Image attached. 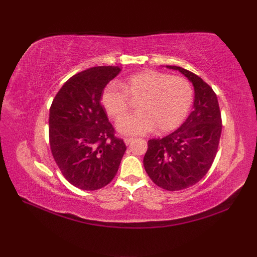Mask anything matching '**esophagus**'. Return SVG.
<instances>
[{
    "label": "esophagus",
    "instance_id": "esophagus-1",
    "mask_svg": "<svg viewBox=\"0 0 257 257\" xmlns=\"http://www.w3.org/2000/svg\"><path fill=\"white\" fill-rule=\"evenodd\" d=\"M133 140H134V138H124V139H123L125 146H128V145L132 144V141H133Z\"/></svg>",
    "mask_w": 257,
    "mask_h": 257
}]
</instances>
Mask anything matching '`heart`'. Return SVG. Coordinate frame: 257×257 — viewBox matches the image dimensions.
Listing matches in <instances>:
<instances>
[{
	"label": "heart",
	"mask_w": 257,
	"mask_h": 257,
	"mask_svg": "<svg viewBox=\"0 0 257 257\" xmlns=\"http://www.w3.org/2000/svg\"><path fill=\"white\" fill-rule=\"evenodd\" d=\"M140 98L136 114L119 118L118 133L124 136L171 132L182 123L190 110L193 90L182 77L145 70L132 75L123 83H109L102 90L101 103L109 117L118 118L127 108V97Z\"/></svg>",
	"instance_id": "obj_1"
}]
</instances>
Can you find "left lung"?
Here are the masks:
<instances>
[{
    "instance_id": "1",
    "label": "left lung",
    "mask_w": 257,
    "mask_h": 257,
    "mask_svg": "<svg viewBox=\"0 0 257 257\" xmlns=\"http://www.w3.org/2000/svg\"><path fill=\"white\" fill-rule=\"evenodd\" d=\"M194 87L193 110L172 134L148 141L144 167L158 187L179 191L199 182L216 156L222 132L219 101L215 92L198 75L179 66Z\"/></svg>"
}]
</instances>
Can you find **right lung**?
<instances>
[{
	"mask_svg": "<svg viewBox=\"0 0 257 257\" xmlns=\"http://www.w3.org/2000/svg\"><path fill=\"white\" fill-rule=\"evenodd\" d=\"M118 66H98L70 77L50 109L52 155L74 187L94 191L116 176L127 147L114 137L101 105L106 85L120 73Z\"/></svg>",
	"mask_w": 257,
	"mask_h": 257,
	"instance_id": "obj_1",
	"label": "right lung"
}]
</instances>
